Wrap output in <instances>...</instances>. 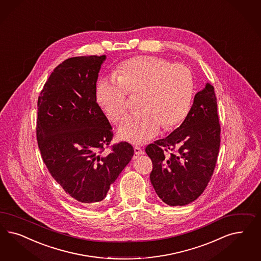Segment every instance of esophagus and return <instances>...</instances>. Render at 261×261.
Returning <instances> with one entry per match:
<instances>
[{"instance_id": "1", "label": "esophagus", "mask_w": 261, "mask_h": 261, "mask_svg": "<svg viewBox=\"0 0 261 261\" xmlns=\"http://www.w3.org/2000/svg\"><path fill=\"white\" fill-rule=\"evenodd\" d=\"M143 153L142 149L139 147V146H135V158L136 159L137 156H139L140 154Z\"/></svg>"}]
</instances>
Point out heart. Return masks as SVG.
<instances>
[{
    "mask_svg": "<svg viewBox=\"0 0 261 261\" xmlns=\"http://www.w3.org/2000/svg\"><path fill=\"white\" fill-rule=\"evenodd\" d=\"M194 91L193 74L185 64L140 56L123 61L115 75L101 77L96 86V100L115 124L129 110V94H141L142 111L126 117L118 135L132 143H143L158 135L162 126L172 128L185 121Z\"/></svg>",
    "mask_w": 261,
    "mask_h": 261,
    "instance_id": "obj_1",
    "label": "heart"
}]
</instances>
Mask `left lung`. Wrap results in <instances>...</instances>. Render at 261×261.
<instances>
[{
    "instance_id": "left-lung-1",
    "label": "left lung",
    "mask_w": 261,
    "mask_h": 261,
    "mask_svg": "<svg viewBox=\"0 0 261 261\" xmlns=\"http://www.w3.org/2000/svg\"><path fill=\"white\" fill-rule=\"evenodd\" d=\"M220 133L214 87L206 84L182 124L145 149L152 162L151 185L163 202L186 205L202 195L216 166Z\"/></svg>"
}]
</instances>
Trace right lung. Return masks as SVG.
Masks as SVG:
<instances>
[{
	"label": "right lung",
	"instance_id": "add662e5",
	"mask_svg": "<svg viewBox=\"0 0 261 261\" xmlns=\"http://www.w3.org/2000/svg\"><path fill=\"white\" fill-rule=\"evenodd\" d=\"M106 56L76 57L55 68L37 101L36 137L56 181L83 204L102 201L134 156L127 142L110 147L112 127L96 100Z\"/></svg>",
	"mask_w": 261,
	"mask_h": 261
}]
</instances>
